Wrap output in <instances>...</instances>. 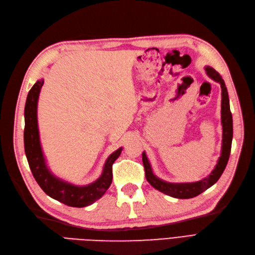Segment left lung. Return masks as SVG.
<instances>
[{"instance_id":"1","label":"left lung","mask_w":255,"mask_h":255,"mask_svg":"<svg viewBox=\"0 0 255 255\" xmlns=\"http://www.w3.org/2000/svg\"><path fill=\"white\" fill-rule=\"evenodd\" d=\"M206 74L212 80L220 84L221 86V123H222V146H221V155L218 159V163L216 165L214 170L211 174L204 177L201 181L194 183H169L158 177L153 173L149 159L146 157L145 153H142V163L144 167L145 179L152 186L164 192V194L177 198V199H190L197 197L202 194L204 190L210 188L211 186L219 180L222 172L225 171L227 167L228 160L231 153V145H232L233 138V119L232 113L230 111V101L229 95L226 87L225 81L222 80L221 75L211 67H205Z\"/></svg>"}]
</instances>
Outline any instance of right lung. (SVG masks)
Instances as JSON below:
<instances>
[{
	"label": "right lung",
	"instance_id": "1",
	"mask_svg": "<svg viewBox=\"0 0 255 255\" xmlns=\"http://www.w3.org/2000/svg\"><path fill=\"white\" fill-rule=\"evenodd\" d=\"M42 85L43 80H39L30 88L24 109V150L30 171L38 185L51 198L68 206H88L101 198L111 186L113 180L112 167L114 161L120 156L122 148L111 154L105 161L101 176L86 186H76L56 177L50 171L45 163L40 144L39 129H38L37 104Z\"/></svg>",
	"mask_w": 255,
	"mask_h": 255
}]
</instances>
